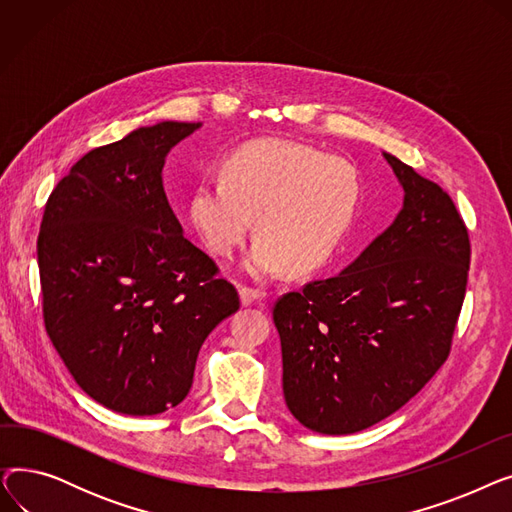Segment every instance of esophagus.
Segmentation results:
<instances>
[{"label": "esophagus", "instance_id": "obj_1", "mask_svg": "<svg viewBox=\"0 0 512 512\" xmlns=\"http://www.w3.org/2000/svg\"><path fill=\"white\" fill-rule=\"evenodd\" d=\"M238 292H240V303L245 305V307H249V305H255V303L261 299V294H259L257 290H253V288H247V286H242Z\"/></svg>", "mask_w": 512, "mask_h": 512}]
</instances>
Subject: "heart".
I'll list each match as a JSON object with an SVG mask.
<instances>
[{"mask_svg": "<svg viewBox=\"0 0 512 512\" xmlns=\"http://www.w3.org/2000/svg\"><path fill=\"white\" fill-rule=\"evenodd\" d=\"M361 199L351 161L311 145L261 139L232 151L222 178H203L188 199V220L220 257L232 255L253 228L259 240L245 272L272 280L286 267L307 274L340 247Z\"/></svg>", "mask_w": 512, "mask_h": 512, "instance_id": "heart-1", "label": "heart"}]
</instances>
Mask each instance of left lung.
<instances>
[{"instance_id":"8db88e82","label":"left lung","mask_w":512,"mask_h":512,"mask_svg":"<svg viewBox=\"0 0 512 512\" xmlns=\"http://www.w3.org/2000/svg\"><path fill=\"white\" fill-rule=\"evenodd\" d=\"M405 203L348 267L274 305L282 390L317 434L344 436L390 417L450 353L471 261L469 232L444 188L384 153Z\"/></svg>"}]
</instances>
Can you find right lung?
<instances>
[{"mask_svg":"<svg viewBox=\"0 0 512 512\" xmlns=\"http://www.w3.org/2000/svg\"><path fill=\"white\" fill-rule=\"evenodd\" d=\"M201 122H159L80 157L37 240L45 330L76 384L124 415L186 398L199 348L238 311L236 288L184 238L161 170Z\"/></svg>","mask_w":512,"mask_h":512,"instance_id":"obj_1","label":"right lung"}]
</instances>
